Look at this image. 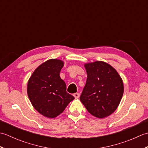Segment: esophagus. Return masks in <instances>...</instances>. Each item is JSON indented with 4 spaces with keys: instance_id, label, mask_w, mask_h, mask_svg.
Segmentation results:
<instances>
[{
    "instance_id": "obj_1",
    "label": "esophagus",
    "mask_w": 148,
    "mask_h": 148,
    "mask_svg": "<svg viewBox=\"0 0 148 148\" xmlns=\"http://www.w3.org/2000/svg\"><path fill=\"white\" fill-rule=\"evenodd\" d=\"M79 96H80V94H79V93H76L74 94V97L76 99H78V98H79Z\"/></svg>"
}]
</instances>
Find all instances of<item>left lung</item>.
Masks as SVG:
<instances>
[{"label": "left lung", "instance_id": "8db88e82", "mask_svg": "<svg viewBox=\"0 0 148 148\" xmlns=\"http://www.w3.org/2000/svg\"><path fill=\"white\" fill-rule=\"evenodd\" d=\"M87 79L80 97L91 114L98 118L111 115L117 109L123 94L122 79L111 65L102 61L84 65Z\"/></svg>", "mask_w": 148, "mask_h": 148}]
</instances>
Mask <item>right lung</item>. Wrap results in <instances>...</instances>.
I'll return each instance as SVG.
<instances>
[{
	"instance_id": "1",
	"label": "right lung",
	"mask_w": 148,
	"mask_h": 148,
	"mask_svg": "<svg viewBox=\"0 0 148 148\" xmlns=\"http://www.w3.org/2000/svg\"><path fill=\"white\" fill-rule=\"evenodd\" d=\"M64 63L50 59L37 67L27 84V94L33 107L48 118L60 114L74 97L66 91V84L60 77Z\"/></svg>"
}]
</instances>
